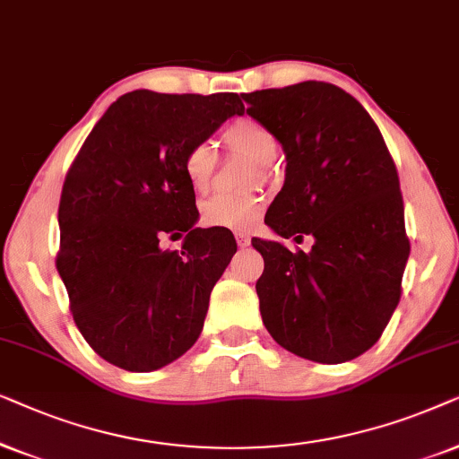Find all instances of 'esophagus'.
I'll return each instance as SVG.
<instances>
[{"mask_svg": "<svg viewBox=\"0 0 459 459\" xmlns=\"http://www.w3.org/2000/svg\"><path fill=\"white\" fill-rule=\"evenodd\" d=\"M235 239H237V246L239 247H247L249 246V235L247 233H235Z\"/></svg>", "mask_w": 459, "mask_h": 459, "instance_id": "1", "label": "esophagus"}]
</instances>
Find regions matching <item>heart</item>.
<instances>
[{"instance_id":"heart-1","label":"heart","mask_w":459,"mask_h":459,"mask_svg":"<svg viewBox=\"0 0 459 459\" xmlns=\"http://www.w3.org/2000/svg\"><path fill=\"white\" fill-rule=\"evenodd\" d=\"M220 138L229 152L252 159L254 168H249L247 172L249 185L274 178V157L279 152V140L264 124L252 117H239L224 127ZM216 166L218 152L207 140L193 143L182 157V169H185L186 180L197 191L210 186ZM262 207H264V197L258 191L237 195L218 193L201 204V222L205 226H216V229L247 230L258 222Z\"/></svg>"}]
</instances>
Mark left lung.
<instances>
[{
  "mask_svg": "<svg viewBox=\"0 0 459 459\" xmlns=\"http://www.w3.org/2000/svg\"><path fill=\"white\" fill-rule=\"evenodd\" d=\"M247 115L283 146L285 185L264 222L310 252L254 239L255 283L274 342L316 363H344L380 340L401 300L409 258L399 174L361 102L333 83L243 94Z\"/></svg>",
  "mask_w": 459,
  "mask_h": 459,
  "instance_id": "1",
  "label": "left lung"
}]
</instances>
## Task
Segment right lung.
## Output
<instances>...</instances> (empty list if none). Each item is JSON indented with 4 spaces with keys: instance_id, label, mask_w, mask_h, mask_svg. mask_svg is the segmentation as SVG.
<instances>
[{
    "instance_id": "add662e5",
    "label": "right lung",
    "mask_w": 459,
    "mask_h": 459,
    "mask_svg": "<svg viewBox=\"0 0 459 459\" xmlns=\"http://www.w3.org/2000/svg\"><path fill=\"white\" fill-rule=\"evenodd\" d=\"M243 111L237 94L134 90L107 108L73 159L56 268L73 321L105 361L152 371L197 342L237 243L224 230L195 229L182 157ZM182 234V250L162 247Z\"/></svg>"
}]
</instances>
